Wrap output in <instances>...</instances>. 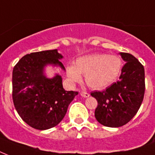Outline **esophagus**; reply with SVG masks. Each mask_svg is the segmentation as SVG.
Masks as SVG:
<instances>
[{
	"label": "esophagus",
	"instance_id": "34e87169",
	"mask_svg": "<svg viewBox=\"0 0 155 155\" xmlns=\"http://www.w3.org/2000/svg\"><path fill=\"white\" fill-rule=\"evenodd\" d=\"M80 95L82 96L83 97H89V93L87 92H84V91H82V92H80Z\"/></svg>",
	"mask_w": 155,
	"mask_h": 155
}]
</instances>
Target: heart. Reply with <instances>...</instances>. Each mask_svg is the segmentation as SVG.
Masks as SVG:
<instances>
[{
  "instance_id": "obj_1",
  "label": "heart",
  "mask_w": 155,
  "mask_h": 155,
  "mask_svg": "<svg viewBox=\"0 0 155 155\" xmlns=\"http://www.w3.org/2000/svg\"><path fill=\"white\" fill-rule=\"evenodd\" d=\"M122 60L116 54L98 53L77 58L75 67H67V75L71 82L78 83L81 75L92 89H102L113 84L119 76L122 68Z\"/></svg>"
}]
</instances>
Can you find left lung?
Wrapping results in <instances>:
<instances>
[{"instance_id": "left-lung-1", "label": "left lung", "mask_w": 155, "mask_h": 155, "mask_svg": "<svg viewBox=\"0 0 155 155\" xmlns=\"http://www.w3.org/2000/svg\"><path fill=\"white\" fill-rule=\"evenodd\" d=\"M120 54L125 64L119 80L102 92H91L98 103L95 117L108 127H120L127 124L136 115L144 98V67L132 54Z\"/></svg>"}]
</instances>
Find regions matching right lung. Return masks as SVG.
Listing matches in <instances>:
<instances>
[{
	"mask_svg": "<svg viewBox=\"0 0 155 155\" xmlns=\"http://www.w3.org/2000/svg\"><path fill=\"white\" fill-rule=\"evenodd\" d=\"M57 50L33 52L23 56L13 70V101L21 118L34 129L45 130L63 120L78 92L65 91L62 77H46L48 64L65 70Z\"/></svg>",
	"mask_w": 155,
	"mask_h": 155,
	"instance_id": "obj_1",
	"label": "right lung"
}]
</instances>
